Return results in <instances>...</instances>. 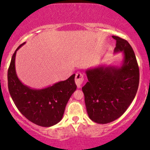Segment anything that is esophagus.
<instances>
[{"label":"esophagus","mask_w":150,"mask_h":150,"mask_svg":"<svg viewBox=\"0 0 150 150\" xmlns=\"http://www.w3.org/2000/svg\"><path fill=\"white\" fill-rule=\"evenodd\" d=\"M84 81V75L80 73H76L75 75V84H76L77 88H81V85Z\"/></svg>","instance_id":"1"}]
</instances>
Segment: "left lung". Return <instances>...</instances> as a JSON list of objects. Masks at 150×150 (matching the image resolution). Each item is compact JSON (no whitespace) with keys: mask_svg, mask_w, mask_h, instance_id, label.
Masks as SVG:
<instances>
[{"mask_svg":"<svg viewBox=\"0 0 150 150\" xmlns=\"http://www.w3.org/2000/svg\"><path fill=\"white\" fill-rule=\"evenodd\" d=\"M116 40L114 52H122L120 66L100 65L86 71L88 81L82 87L88 117L98 124H107L126 111L137 93L139 69L129 43L122 38Z\"/></svg>","mask_w":150,"mask_h":150,"instance_id":"8db88e82","label":"left lung"}]
</instances>
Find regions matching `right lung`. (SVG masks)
Instances as JSON below:
<instances>
[{
    "instance_id": "obj_1",
    "label": "right lung",
    "mask_w": 150,
    "mask_h": 150,
    "mask_svg": "<svg viewBox=\"0 0 150 150\" xmlns=\"http://www.w3.org/2000/svg\"><path fill=\"white\" fill-rule=\"evenodd\" d=\"M15 50L7 72L8 89L18 111L28 120L39 126L49 127L57 124L63 117L67 102L76 90L75 74L65 81H59L46 88H32L23 84L15 69Z\"/></svg>"
}]
</instances>
